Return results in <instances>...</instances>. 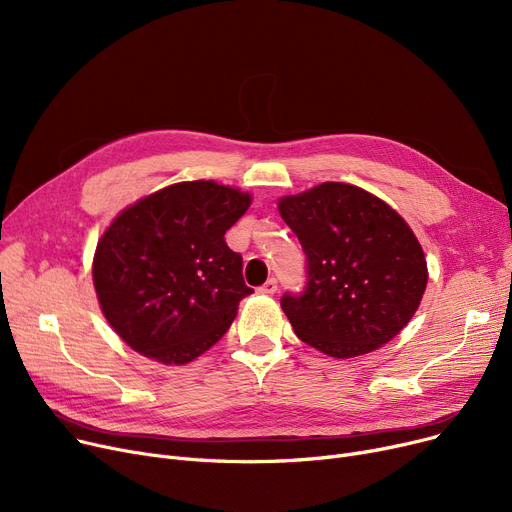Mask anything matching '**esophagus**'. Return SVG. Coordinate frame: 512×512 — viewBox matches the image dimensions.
<instances>
[{"label": "esophagus", "mask_w": 512, "mask_h": 512, "mask_svg": "<svg viewBox=\"0 0 512 512\" xmlns=\"http://www.w3.org/2000/svg\"><path fill=\"white\" fill-rule=\"evenodd\" d=\"M259 290H261L263 294H274V292L278 290V280H276V278H270Z\"/></svg>", "instance_id": "34e87169"}]
</instances>
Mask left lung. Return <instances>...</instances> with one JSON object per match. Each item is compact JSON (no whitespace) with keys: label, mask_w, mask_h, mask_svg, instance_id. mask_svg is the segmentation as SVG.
Segmentation results:
<instances>
[{"label":"left lung","mask_w":512,"mask_h":512,"mask_svg":"<svg viewBox=\"0 0 512 512\" xmlns=\"http://www.w3.org/2000/svg\"><path fill=\"white\" fill-rule=\"evenodd\" d=\"M297 234L305 288L280 305L303 342L336 359L375 351L417 311L427 284L419 240L382 199L353 184L324 182L280 199Z\"/></svg>","instance_id":"obj_1"}]
</instances>
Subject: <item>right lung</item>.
<instances>
[{
  "label": "right lung",
  "mask_w": 512,
  "mask_h": 512,
  "mask_svg": "<svg viewBox=\"0 0 512 512\" xmlns=\"http://www.w3.org/2000/svg\"><path fill=\"white\" fill-rule=\"evenodd\" d=\"M251 197L211 180L178 182L124 209L101 236L93 282L105 319L134 351L166 365L218 342L253 292L226 245Z\"/></svg>",
  "instance_id": "right-lung-1"
}]
</instances>
